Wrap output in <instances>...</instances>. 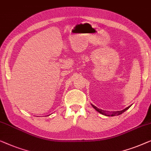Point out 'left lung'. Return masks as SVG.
I'll return each instance as SVG.
<instances>
[{"mask_svg":"<svg viewBox=\"0 0 151 151\" xmlns=\"http://www.w3.org/2000/svg\"><path fill=\"white\" fill-rule=\"evenodd\" d=\"M92 106L93 107H94V109L95 110H96L98 112H99L100 114H103V115H105L106 116H118V115H120V114H122V113H124L125 111H127V109H129V107H131V106H129V107H127V108H125L122 111H113V112H107V111H103V110L102 109H100L99 108H97L96 106H94V105H92V104H91Z\"/></svg>","mask_w":151,"mask_h":151,"instance_id":"obj_1","label":"left lung"}]
</instances>
